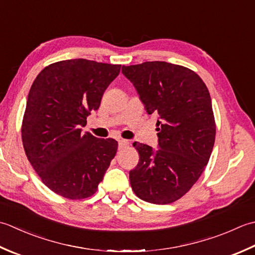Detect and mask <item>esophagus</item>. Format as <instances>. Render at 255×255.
Here are the masks:
<instances>
[{
	"mask_svg": "<svg viewBox=\"0 0 255 255\" xmlns=\"http://www.w3.org/2000/svg\"><path fill=\"white\" fill-rule=\"evenodd\" d=\"M118 142H119V147L120 148L127 146V145H128V143H129L128 139H123V138H119Z\"/></svg>",
	"mask_w": 255,
	"mask_h": 255,
	"instance_id": "obj_1",
	"label": "esophagus"
}]
</instances>
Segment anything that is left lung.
<instances>
[{
  "label": "left lung",
  "instance_id": "1",
  "mask_svg": "<svg viewBox=\"0 0 255 255\" xmlns=\"http://www.w3.org/2000/svg\"><path fill=\"white\" fill-rule=\"evenodd\" d=\"M148 114H158V148L134 143L139 154L129 183L137 197L166 205L183 197L209 162L216 137L211 98L201 78L166 61L123 66Z\"/></svg>",
  "mask_w": 255,
  "mask_h": 255
}]
</instances>
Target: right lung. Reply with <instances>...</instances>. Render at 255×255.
<instances>
[{
    "mask_svg": "<svg viewBox=\"0 0 255 255\" xmlns=\"http://www.w3.org/2000/svg\"><path fill=\"white\" fill-rule=\"evenodd\" d=\"M120 69L82 58L62 60L41 70L30 87L22 124L26 156L43 183L65 198L95 194L116 156V139L81 128Z\"/></svg>",
    "mask_w": 255,
    "mask_h": 255,
    "instance_id": "obj_1",
    "label": "right lung"
}]
</instances>
